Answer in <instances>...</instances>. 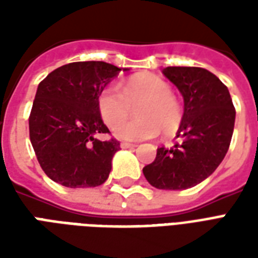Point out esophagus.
I'll return each instance as SVG.
<instances>
[{"mask_svg": "<svg viewBox=\"0 0 258 258\" xmlns=\"http://www.w3.org/2000/svg\"><path fill=\"white\" fill-rule=\"evenodd\" d=\"M120 146H121L123 149H134L137 145H135V144H128V142H121Z\"/></svg>", "mask_w": 258, "mask_h": 258, "instance_id": "obj_1", "label": "esophagus"}]
</instances>
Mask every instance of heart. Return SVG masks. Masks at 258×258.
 <instances>
[{
	"label": "heart",
	"mask_w": 258,
	"mask_h": 258,
	"mask_svg": "<svg viewBox=\"0 0 258 258\" xmlns=\"http://www.w3.org/2000/svg\"><path fill=\"white\" fill-rule=\"evenodd\" d=\"M141 117L123 122L131 104H136ZM98 109L107 127H114L113 134L123 141H142L152 138L162 130L164 134L177 131L182 120V109L174 98L171 87L153 74H138L121 84L109 85L98 96ZM122 123H120L119 121Z\"/></svg>",
	"instance_id": "obj_1"
}]
</instances>
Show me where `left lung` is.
Segmentation results:
<instances>
[{
    "mask_svg": "<svg viewBox=\"0 0 258 258\" xmlns=\"http://www.w3.org/2000/svg\"><path fill=\"white\" fill-rule=\"evenodd\" d=\"M163 74L184 98V116L173 148H157L156 159L144 167L157 189L192 188L216 171L225 157L235 125V107L221 80L202 68L170 66Z\"/></svg>",
    "mask_w": 258,
    "mask_h": 258,
    "instance_id": "obj_1",
    "label": "left lung"
}]
</instances>
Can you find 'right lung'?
<instances>
[{
  "mask_svg": "<svg viewBox=\"0 0 258 258\" xmlns=\"http://www.w3.org/2000/svg\"><path fill=\"white\" fill-rule=\"evenodd\" d=\"M120 70L106 62H73L55 69L38 84L29 117L30 141L44 173L55 182L91 188L109 177L120 144L95 137L109 133L98 96Z\"/></svg>",
  "mask_w": 258,
  "mask_h": 258,
  "instance_id": "right-lung-1",
  "label": "right lung"
}]
</instances>
